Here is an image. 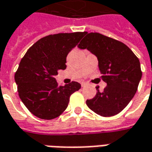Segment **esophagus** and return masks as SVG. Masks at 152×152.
Returning <instances> with one entry per match:
<instances>
[{"label":"esophagus","mask_w":152,"mask_h":152,"mask_svg":"<svg viewBox=\"0 0 152 152\" xmlns=\"http://www.w3.org/2000/svg\"><path fill=\"white\" fill-rule=\"evenodd\" d=\"M86 85V83L85 81H82V82H81V86H82V87L85 86Z\"/></svg>","instance_id":"esophagus-1"}]
</instances>
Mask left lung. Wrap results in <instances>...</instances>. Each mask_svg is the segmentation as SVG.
<instances>
[{
    "label": "left lung",
    "instance_id": "left-lung-1",
    "mask_svg": "<svg viewBox=\"0 0 152 152\" xmlns=\"http://www.w3.org/2000/svg\"><path fill=\"white\" fill-rule=\"evenodd\" d=\"M79 48L94 53L99 61L101 79L107 83L103 92L98 91L86 104L103 117L119 113L137 91L142 70L137 57L126 44L99 33H86Z\"/></svg>",
    "mask_w": 152,
    "mask_h": 152
}]
</instances>
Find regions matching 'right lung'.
Listing matches in <instances>:
<instances>
[{
  "mask_svg": "<svg viewBox=\"0 0 152 152\" xmlns=\"http://www.w3.org/2000/svg\"><path fill=\"white\" fill-rule=\"evenodd\" d=\"M86 32L61 33L45 36L33 44L21 59L15 74L19 96L29 112L50 120L60 116L68 106L70 96L80 89L72 81L58 86L55 76L66 67V56Z\"/></svg>",
  "mask_w": 152,
  "mask_h": 152,
  "instance_id": "1",
  "label": "right lung"
}]
</instances>
